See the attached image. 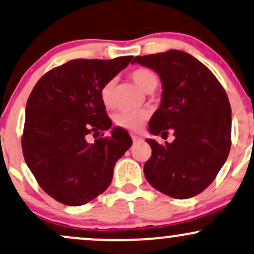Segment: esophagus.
Listing matches in <instances>:
<instances>
[{"mask_svg":"<svg viewBox=\"0 0 254 254\" xmlns=\"http://www.w3.org/2000/svg\"><path fill=\"white\" fill-rule=\"evenodd\" d=\"M131 137H132L133 143H139V142H142V140H143L142 137H139V136H137V135H132Z\"/></svg>","mask_w":254,"mask_h":254,"instance_id":"esophagus-1","label":"esophagus"}]
</instances>
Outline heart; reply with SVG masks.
I'll return each instance as SVG.
<instances>
[{"label":"heart","mask_w":254,"mask_h":254,"mask_svg":"<svg viewBox=\"0 0 254 254\" xmlns=\"http://www.w3.org/2000/svg\"><path fill=\"white\" fill-rule=\"evenodd\" d=\"M131 79L143 92L151 93L158 84V78L154 72L148 68L135 69L130 74ZM114 88L115 80H110L100 90V99L106 108L114 105ZM148 118V112L145 110L138 111H122L115 116V123L117 127L130 131H137L143 127Z\"/></svg>","instance_id":"b5f03b06"}]
</instances>
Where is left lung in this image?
I'll return each mask as SVG.
<instances>
[{"instance_id":"obj_1","label":"left lung","mask_w":254,"mask_h":254,"mask_svg":"<svg viewBox=\"0 0 254 254\" xmlns=\"http://www.w3.org/2000/svg\"><path fill=\"white\" fill-rule=\"evenodd\" d=\"M132 63L154 69L162 82V98L149 122L151 157L144 164L148 182L174 198L200 194L214 181L231 149L232 110L227 94L212 72L182 51L136 57Z\"/></svg>"}]
</instances>
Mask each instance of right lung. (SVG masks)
<instances>
[{"mask_svg": "<svg viewBox=\"0 0 254 254\" xmlns=\"http://www.w3.org/2000/svg\"><path fill=\"white\" fill-rule=\"evenodd\" d=\"M132 58L71 60L46 73L30 93L24 161L40 187L61 203L81 206L105 191L116 162L132 145L129 133L117 127L111 136L87 140L90 133L111 127L100 90Z\"/></svg>", "mask_w": 254, "mask_h": 254, "instance_id": "1", "label": "right lung"}]
</instances>
